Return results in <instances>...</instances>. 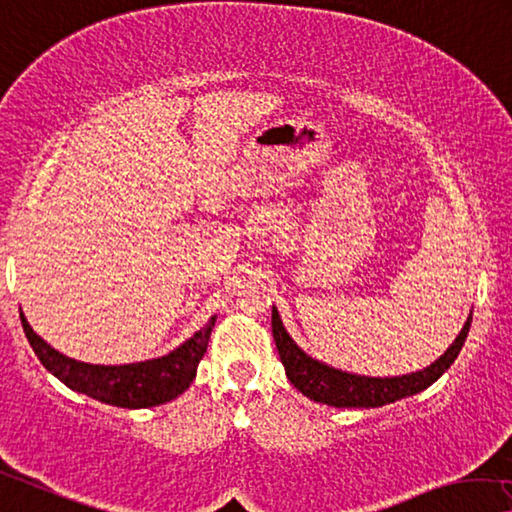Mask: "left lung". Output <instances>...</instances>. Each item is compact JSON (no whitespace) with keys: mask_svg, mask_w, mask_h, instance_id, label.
<instances>
[{"mask_svg":"<svg viewBox=\"0 0 512 512\" xmlns=\"http://www.w3.org/2000/svg\"><path fill=\"white\" fill-rule=\"evenodd\" d=\"M469 326H472V312H469L465 326L458 332V337L453 339V344L433 364H428V367L403 373V376L376 378L335 369L330 364L307 355L291 339L287 328L282 326L278 307H273L271 314L273 339L275 346H278L280 360L285 364L289 383L310 401L326 403L332 405V408H380V405L408 399V396L424 392L458 358L460 348L467 339Z\"/></svg>","mask_w":512,"mask_h":512,"instance_id":"obj_1","label":"left lung"}]
</instances>
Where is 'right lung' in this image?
I'll return each instance as SVG.
<instances>
[{
	"instance_id": "obj_1",
	"label": "right lung",
	"mask_w": 512,
	"mask_h": 512,
	"mask_svg": "<svg viewBox=\"0 0 512 512\" xmlns=\"http://www.w3.org/2000/svg\"><path fill=\"white\" fill-rule=\"evenodd\" d=\"M20 319L31 348L52 376L59 378L72 392L129 410L154 408V405L173 401L186 392L196 378L202 355L207 353L209 335L216 323V316H212L205 328H200L196 335L161 358L132 364H91L59 353L43 337L36 335L22 312Z\"/></svg>"
}]
</instances>
